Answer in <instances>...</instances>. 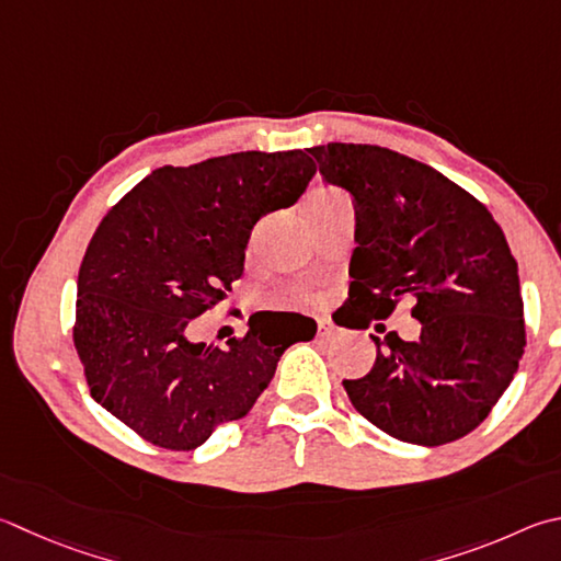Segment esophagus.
<instances>
[{"label": "esophagus", "mask_w": 561, "mask_h": 561, "mask_svg": "<svg viewBox=\"0 0 561 561\" xmlns=\"http://www.w3.org/2000/svg\"><path fill=\"white\" fill-rule=\"evenodd\" d=\"M333 333H335V329H333L329 321H319V335H321V339H331Z\"/></svg>", "instance_id": "obj_1"}]
</instances>
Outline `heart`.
<instances>
[{
  "instance_id": "obj_1",
  "label": "heart",
  "mask_w": 561,
  "mask_h": 561,
  "mask_svg": "<svg viewBox=\"0 0 561 561\" xmlns=\"http://www.w3.org/2000/svg\"><path fill=\"white\" fill-rule=\"evenodd\" d=\"M333 196H335V193H325V191H321V193H313L309 203H313V201H323V198H333ZM309 203H307V206H309Z\"/></svg>"
}]
</instances>
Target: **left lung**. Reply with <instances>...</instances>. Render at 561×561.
Listing matches in <instances>:
<instances>
[{
	"label": "left lung",
	"mask_w": 561,
	"mask_h": 561,
	"mask_svg": "<svg viewBox=\"0 0 561 561\" xmlns=\"http://www.w3.org/2000/svg\"><path fill=\"white\" fill-rule=\"evenodd\" d=\"M309 154L355 208V329L387 319L400 299L422 323L414 341L370 335L378 358L365 378L343 380L345 392L394 439H461L501 400L525 351L520 277L501 226L471 193L392 149L331 141Z\"/></svg>",
	"instance_id": "left-lung-1"
}]
</instances>
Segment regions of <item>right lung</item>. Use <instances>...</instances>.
<instances>
[{"label": "right lung", "instance_id": "add662e5", "mask_svg": "<svg viewBox=\"0 0 561 561\" xmlns=\"http://www.w3.org/2000/svg\"><path fill=\"white\" fill-rule=\"evenodd\" d=\"M307 151L157 169L100 222L78 272L73 341L93 400L141 439L196 449L252 410L289 345L316 335L309 316L254 313L226 345L191 339L193 319L242 277L254 222L307 191Z\"/></svg>", "mask_w": 561, "mask_h": 561}]
</instances>
